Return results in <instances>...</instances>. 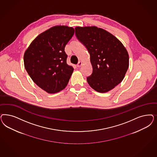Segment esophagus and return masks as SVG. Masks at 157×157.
<instances>
[{"label":"esophagus","mask_w":157,"mask_h":157,"mask_svg":"<svg viewBox=\"0 0 157 157\" xmlns=\"http://www.w3.org/2000/svg\"><path fill=\"white\" fill-rule=\"evenodd\" d=\"M82 62H81V61H80V62H78V63H77V66L78 67H80L82 66Z\"/></svg>","instance_id":"esophagus-1"}]
</instances>
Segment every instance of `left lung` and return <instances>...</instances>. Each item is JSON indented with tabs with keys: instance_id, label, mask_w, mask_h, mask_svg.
Listing matches in <instances>:
<instances>
[{
	"instance_id": "left-lung-1",
	"label": "left lung",
	"mask_w": 157,
	"mask_h": 157,
	"mask_svg": "<svg viewBox=\"0 0 157 157\" xmlns=\"http://www.w3.org/2000/svg\"><path fill=\"white\" fill-rule=\"evenodd\" d=\"M75 34L90 54L93 71L86 78L88 84L101 93L110 91L123 80L127 73V49L116 36L95 26H77Z\"/></svg>"
}]
</instances>
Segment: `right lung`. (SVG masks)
Segmentation results:
<instances>
[{"instance_id": "add662e5", "label": "right lung", "mask_w": 157, "mask_h": 157, "mask_svg": "<svg viewBox=\"0 0 157 157\" xmlns=\"http://www.w3.org/2000/svg\"><path fill=\"white\" fill-rule=\"evenodd\" d=\"M75 33L67 26H53L37 36L26 50V71L37 86L49 94L63 90L74 69L66 63V44Z\"/></svg>"}]
</instances>
